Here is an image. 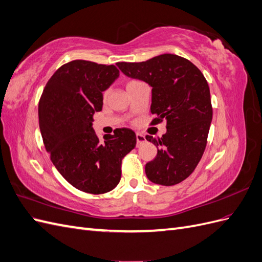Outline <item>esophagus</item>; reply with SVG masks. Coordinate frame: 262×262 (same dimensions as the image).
Masks as SVG:
<instances>
[{
  "mask_svg": "<svg viewBox=\"0 0 262 262\" xmlns=\"http://www.w3.org/2000/svg\"><path fill=\"white\" fill-rule=\"evenodd\" d=\"M145 141V136H143V134L141 133H137V143L138 144H141L142 142Z\"/></svg>",
  "mask_w": 262,
  "mask_h": 262,
  "instance_id": "34e87169",
  "label": "esophagus"
}]
</instances>
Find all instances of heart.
<instances>
[{"mask_svg":"<svg viewBox=\"0 0 262 262\" xmlns=\"http://www.w3.org/2000/svg\"><path fill=\"white\" fill-rule=\"evenodd\" d=\"M132 83H136V81H132V82H130L129 84H132ZM129 84H128V85H129ZM106 95H107V93H106Z\"/></svg>","mask_w":262,"mask_h":262,"instance_id":"b5f03b06","label":"heart"}]
</instances>
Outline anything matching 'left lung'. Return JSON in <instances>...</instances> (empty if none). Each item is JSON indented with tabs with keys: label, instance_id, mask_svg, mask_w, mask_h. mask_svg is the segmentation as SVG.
<instances>
[{
	"label": "left lung",
	"instance_id": "obj_1",
	"mask_svg": "<svg viewBox=\"0 0 262 262\" xmlns=\"http://www.w3.org/2000/svg\"><path fill=\"white\" fill-rule=\"evenodd\" d=\"M117 66L152 87V123L167 121L161 139L146 136L157 147L156 157L145 165L147 178L162 186L179 184L191 175L207 146L213 115L207 80L193 63L170 53Z\"/></svg>",
	"mask_w": 262,
	"mask_h": 262
}]
</instances>
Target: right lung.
Returning a JSON list of instances; mask_svg holds the SVG:
<instances>
[{
	"mask_svg": "<svg viewBox=\"0 0 262 262\" xmlns=\"http://www.w3.org/2000/svg\"><path fill=\"white\" fill-rule=\"evenodd\" d=\"M119 77L115 66L74 60L55 71L38 106L39 128L51 162L81 191L100 194L116 188L123 157L136 147L131 129L98 139L94 114L102 108V92Z\"/></svg>",
	"mask_w": 262,
	"mask_h": 262,
	"instance_id": "add662e5",
	"label": "right lung"
}]
</instances>
